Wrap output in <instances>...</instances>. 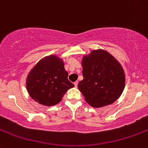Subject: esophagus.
<instances>
[{"label": "esophagus", "instance_id": "34e87169", "mask_svg": "<svg viewBox=\"0 0 148 148\" xmlns=\"http://www.w3.org/2000/svg\"><path fill=\"white\" fill-rule=\"evenodd\" d=\"M74 86H75L76 87H77V84H78V82H77V81L74 82Z\"/></svg>", "mask_w": 148, "mask_h": 148}]
</instances>
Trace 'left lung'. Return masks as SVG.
Masks as SVG:
<instances>
[{"mask_svg":"<svg viewBox=\"0 0 148 148\" xmlns=\"http://www.w3.org/2000/svg\"><path fill=\"white\" fill-rule=\"evenodd\" d=\"M84 79L78 89L91 107H104L120 98L125 86L123 67L111 53L102 49L82 58Z\"/></svg>","mask_w":148,"mask_h":148,"instance_id":"1","label":"left lung"}]
</instances>
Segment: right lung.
<instances>
[{"label":"right lung","mask_w":148,"mask_h":148,"mask_svg":"<svg viewBox=\"0 0 148 148\" xmlns=\"http://www.w3.org/2000/svg\"><path fill=\"white\" fill-rule=\"evenodd\" d=\"M64 62L57 55L42 58L30 70L26 80L28 93L35 102L51 107L62 101L74 85L68 80Z\"/></svg>","instance_id":"obj_1"}]
</instances>
